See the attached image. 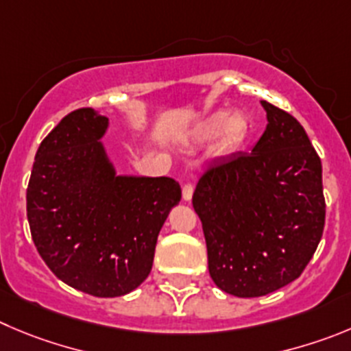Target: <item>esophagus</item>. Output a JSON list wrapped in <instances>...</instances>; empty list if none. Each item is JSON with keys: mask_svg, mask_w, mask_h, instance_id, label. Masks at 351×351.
Masks as SVG:
<instances>
[{"mask_svg": "<svg viewBox=\"0 0 351 351\" xmlns=\"http://www.w3.org/2000/svg\"><path fill=\"white\" fill-rule=\"evenodd\" d=\"M182 195H183V201H191L192 199V195H194V185H192L191 182H186L185 185H183Z\"/></svg>", "mask_w": 351, "mask_h": 351, "instance_id": "1", "label": "esophagus"}]
</instances>
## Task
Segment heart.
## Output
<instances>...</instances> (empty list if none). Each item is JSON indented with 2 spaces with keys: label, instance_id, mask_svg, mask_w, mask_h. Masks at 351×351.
Instances as JSON below:
<instances>
[{
  "label": "heart",
  "instance_id": "b5f03b06",
  "mask_svg": "<svg viewBox=\"0 0 351 351\" xmlns=\"http://www.w3.org/2000/svg\"><path fill=\"white\" fill-rule=\"evenodd\" d=\"M251 130L250 119L242 112L227 114L223 110L213 112L195 124L192 130V138L195 142H211L218 140V149L230 152L241 147L247 138Z\"/></svg>",
  "mask_w": 351,
  "mask_h": 351
}]
</instances>
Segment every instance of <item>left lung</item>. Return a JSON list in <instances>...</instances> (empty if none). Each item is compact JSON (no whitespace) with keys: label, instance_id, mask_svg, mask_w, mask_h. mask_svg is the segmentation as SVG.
Returning <instances> with one entry per match:
<instances>
[{"label":"left lung","instance_id":"left-lung-1","mask_svg":"<svg viewBox=\"0 0 351 351\" xmlns=\"http://www.w3.org/2000/svg\"><path fill=\"white\" fill-rule=\"evenodd\" d=\"M267 130L250 154L216 162L199 178L201 218L213 282L256 298L296 280L326 223L322 162L306 131L268 101Z\"/></svg>","mask_w":351,"mask_h":351}]
</instances>
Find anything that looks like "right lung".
<instances>
[{"label":"right lung","mask_w":351,"mask_h":351,"mask_svg":"<svg viewBox=\"0 0 351 351\" xmlns=\"http://www.w3.org/2000/svg\"><path fill=\"white\" fill-rule=\"evenodd\" d=\"M107 126L90 107L67 114L39 145L27 186L39 256L62 282L98 298L149 277L160 227L182 199L168 176H117L100 142Z\"/></svg>","instance_id":"right-lung-1"}]
</instances>
